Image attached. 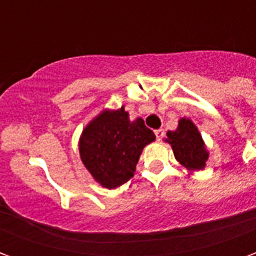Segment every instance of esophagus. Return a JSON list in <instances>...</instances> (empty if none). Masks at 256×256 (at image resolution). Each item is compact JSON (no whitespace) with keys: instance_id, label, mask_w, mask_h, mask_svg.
Masks as SVG:
<instances>
[{"instance_id":"esophagus-1","label":"esophagus","mask_w":256,"mask_h":256,"mask_svg":"<svg viewBox=\"0 0 256 256\" xmlns=\"http://www.w3.org/2000/svg\"><path fill=\"white\" fill-rule=\"evenodd\" d=\"M155 136L158 140H163V137H164V130H163V128L155 130Z\"/></svg>"}]
</instances>
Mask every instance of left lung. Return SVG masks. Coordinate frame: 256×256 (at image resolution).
I'll use <instances>...</instances> for the list:
<instances>
[{
  "instance_id": "obj_1",
  "label": "left lung",
  "mask_w": 256,
  "mask_h": 256,
  "mask_svg": "<svg viewBox=\"0 0 256 256\" xmlns=\"http://www.w3.org/2000/svg\"><path fill=\"white\" fill-rule=\"evenodd\" d=\"M167 142H170L174 156L188 170H202L206 166L208 154L198 128L189 119H181L176 132H167Z\"/></svg>"
}]
</instances>
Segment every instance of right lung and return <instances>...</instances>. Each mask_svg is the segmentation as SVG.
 Instances as JSON below:
<instances>
[{
  "label": "right lung",
  "instance_id": "obj_1",
  "mask_svg": "<svg viewBox=\"0 0 256 256\" xmlns=\"http://www.w3.org/2000/svg\"><path fill=\"white\" fill-rule=\"evenodd\" d=\"M155 141L154 132L138 118L130 122L124 108L106 111L86 126L79 142L84 167L97 182L114 189L134 176L141 150Z\"/></svg>",
  "mask_w": 256,
  "mask_h": 256
}]
</instances>
